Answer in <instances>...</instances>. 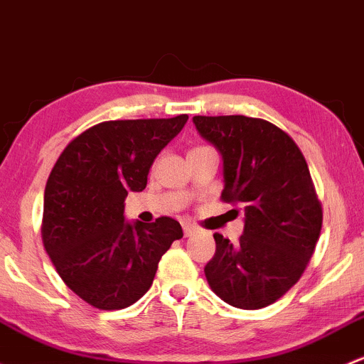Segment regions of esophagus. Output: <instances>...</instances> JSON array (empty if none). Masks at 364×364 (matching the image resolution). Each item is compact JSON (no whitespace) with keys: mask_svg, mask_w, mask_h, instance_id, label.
<instances>
[{"mask_svg":"<svg viewBox=\"0 0 364 364\" xmlns=\"http://www.w3.org/2000/svg\"><path fill=\"white\" fill-rule=\"evenodd\" d=\"M195 230H197V228H195L192 223H183V232H185L186 237L192 235V233H195Z\"/></svg>","mask_w":364,"mask_h":364,"instance_id":"34e87169","label":"esophagus"}]
</instances>
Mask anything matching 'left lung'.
Wrapping results in <instances>:
<instances>
[{"label":"left lung","mask_w":364,"mask_h":364,"mask_svg":"<svg viewBox=\"0 0 364 364\" xmlns=\"http://www.w3.org/2000/svg\"><path fill=\"white\" fill-rule=\"evenodd\" d=\"M223 156L221 200L244 205V233L232 244L214 233L205 265L209 286L237 309L277 301L307 269L323 225V208L304 153L277 125L244 114L193 117Z\"/></svg>","instance_id":"left-lung-1"}]
</instances>
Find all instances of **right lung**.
<instances>
[{
  "mask_svg": "<svg viewBox=\"0 0 364 364\" xmlns=\"http://www.w3.org/2000/svg\"><path fill=\"white\" fill-rule=\"evenodd\" d=\"M188 114L109 120L64 148L48 176L41 239L57 274L101 311L136 304L150 289L162 255L181 239L169 216L125 223L129 192H143L153 160L185 127Z\"/></svg>",
  "mask_w": 364,
  "mask_h": 364,
  "instance_id": "right-lung-1",
  "label": "right lung"
}]
</instances>
